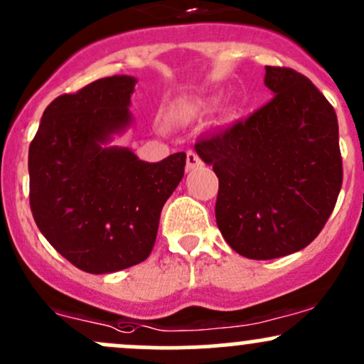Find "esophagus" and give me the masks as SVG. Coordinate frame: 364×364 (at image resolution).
I'll return each mask as SVG.
<instances>
[{
  "mask_svg": "<svg viewBox=\"0 0 364 364\" xmlns=\"http://www.w3.org/2000/svg\"><path fill=\"white\" fill-rule=\"evenodd\" d=\"M186 163H187V165H186L187 170H194V168H199V166L203 165L201 158H199V156L194 151H187Z\"/></svg>",
  "mask_w": 364,
  "mask_h": 364,
  "instance_id": "obj_1",
  "label": "esophagus"
}]
</instances>
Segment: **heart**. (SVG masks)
Masks as SVG:
<instances>
[{
	"label": "heart",
	"mask_w": 364,
	"mask_h": 364,
	"mask_svg": "<svg viewBox=\"0 0 364 364\" xmlns=\"http://www.w3.org/2000/svg\"><path fill=\"white\" fill-rule=\"evenodd\" d=\"M183 112H186V111H183ZM183 112H182V111H178V114H183Z\"/></svg>",
	"instance_id": "b5f03b06"
}]
</instances>
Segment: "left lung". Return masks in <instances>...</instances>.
Listing matches in <instances>:
<instances>
[{
	"mask_svg": "<svg viewBox=\"0 0 364 364\" xmlns=\"http://www.w3.org/2000/svg\"><path fill=\"white\" fill-rule=\"evenodd\" d=\"M272 99L194 146L218 177L215 217L230 248L269 260L321 232L342 187L335 109L306 76L265 68Z\"/></svg>",
	"mask_w": 364,
	"mask_h": 364,
	"instance_id": "1",
	"label": "left lung"
}]
</instances>
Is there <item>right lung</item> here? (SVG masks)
<instances>
[{
    "mask_svg": "<svg viewBox=\"0 0 364 364\" xmlns=\"http://www.w3.org/2000/svg\"><path fill=\"white\" fill-rule=\"evenodd\" d=\"M136 77L97 80L57 97L29 147V201L38 229L73 265L109 274L149 257L163 205L183 177L186 152L147 163L111 146L134 123Z\"/></svg>",
    "mask_w": 364,
    "mask_h": 364,
    "instance_id": "obj_1",
    "label": "right lung"
}]
</instances>
